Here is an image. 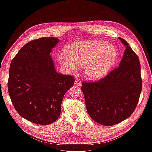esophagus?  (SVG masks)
Wrapping results in <instances>:
<instances>
[{"instance_id": "obj_1", "label": "esophagus", "mask_w": 152, "mask_h": 152, "mask_svg": "<svg viewBox=\"0 0 152 152\" xmlns=\"http://www.w3.org/2000/svg\"><path fill=\"white\" fill-rule=\"evenodd\" d=\"M81 83H82V82H81V80L79 78H76L75 79V85H80Z\"/></svg>"}]
</instances>
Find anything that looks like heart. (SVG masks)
Wrapping results in <instances>:
<instances>
[{"label": "heart", "instance_id": "obj_1", "mask_svg": "<svg viewBox=\"0 0 152 152\" xmlns=\"http://www.w3.org/2000/svg\"><path fill=\"white\" fill-rule=\"evenodd\" d=\"M65 52L58 55L60 64L69 72L83 67L85 76L90 79L104 76L112 68L117 56L114 46L97 40L73 43L66 46Z\"/></svg>", "mask_w": 152, "mask_h": 152}]
</instances>
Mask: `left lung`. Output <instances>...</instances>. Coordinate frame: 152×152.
<instances>
[{"label": "left lung", "instance_id": "obj_1", "mask_svg": "<svg viewBox=\"0 0 152 152\" xmlns=\"http://www.w3.org/2000/svg\"><path fill=\"white\" fill-rule=\"evenodd\" d=\"M118 67L96 82L83 83L81 89L89 116L101 125L113 126L132 114L142 90L141 65L128 43Z\"/></svg>", "mask_w": 152, "mask_h": 152}]
</instances>
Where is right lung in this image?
Instances as JSON below:
<instances>
[{"label":"right lung","instance_id":"add662e5","mask_svg":"<svg viewBox=\"0 0 152 152\" xmlns=\"http://www.w3.org/2000/svg\"><path fill=\"white\" fill-rule=\"evenodd\" d=\"M58 42L55 37L31 41L11 62L7 85L11 102L20 116L34 124L55 121L65 93L74 85L73 76L54 68L50 54Z\"/></svg>","mask_w":152,"mask_h":152}]
</instances>
